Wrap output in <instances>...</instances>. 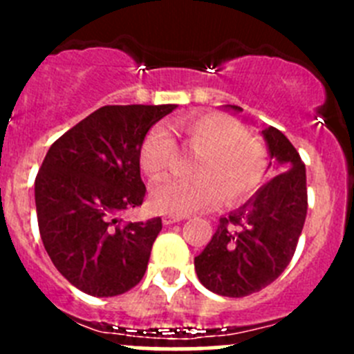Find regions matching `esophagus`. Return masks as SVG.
<instances>
[{
  "label": "esophagus",
  "instance_id": "obj_1",
  "mask_svg": "<svg viewBox=\"0 0 354 354\" xmlns=\"http://www.w3.org/2000/svg\"><path fill=\"white\" fill-rule=\"evenodd\" d=\"M185 217L183 216H178V214H166V216L162 217V224H174V223H180V221H183Z\"/></svg>",
  "mask_w": 354,
  "mask_h": 354
}]
</instances>
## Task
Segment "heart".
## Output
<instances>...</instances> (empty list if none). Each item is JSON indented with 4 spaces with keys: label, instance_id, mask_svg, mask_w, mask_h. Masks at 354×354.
Masks as SVG:
<instances>
[{
    "label": "heart",
    "instance_id": "b5f03b06",
    "mask_svg": "<svg viewBox=\"0 0 354 354\" xmlns=\"http://www.w3.org/2000/svg\"><path fill=\"white\" fill-rule=\"evenodd\" d=\"M188 147L200 151L192 171L195 176L171 178L152 192L156 209L169 214H190L224 202H245L266 180L267 151L246 135V128L230 114L202 113L178 123ZM174 142L166 128L154 127L140 145V167L151 180H159L169 169Z\"/></svg>",
    "mask_w": 354,
    "mask_h": 354
}]
</instances>
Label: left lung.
<instances>
[{
  "label": "left lung",
  "instance_id": "1",
  "mask_svg": "<svg viewBox=\"0 0 354 354\" xmlns=\"http://www.w3.org/2000/svg\"><path fill=\"white\" fill-rule=\"evenodd\" d=\"M262 135L281 173L243 207L221 217L214 236L195 257L200 283L230 298L260 291L283 274L295 255L308 207L305 164L298 151L277 128H263Z\"/></svg>",
  "mask_w": 354,
  "mask_h": 354
}]
</instances>
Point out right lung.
I'll list each match as a JSON object with an SVG mask.
<instances>
[{"label": "right lung", "instance_id": "obj_1", "mask_svg": "<svg viewBox=\"0 0 354 354\" xmlns=\"http://www.w3.org/2000/svg\"><path fill=\"white\" fill-rule=\"evenodd\" d=\"M176 106H104L49 147L35 176L41 240L68 283L91 296H118L147 270L160 217L123 223L142 205L138 152L145 135Z\"/></svg>", "mask_w": 354, "mask_h": 354}]
</instances>
